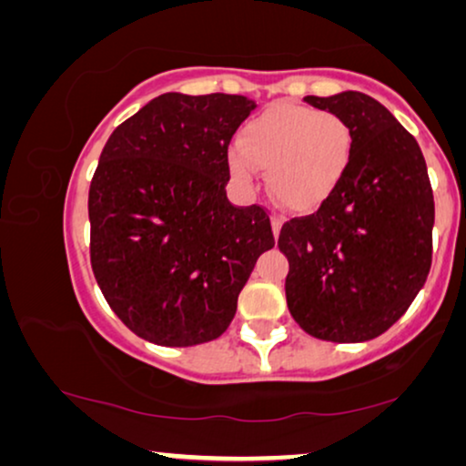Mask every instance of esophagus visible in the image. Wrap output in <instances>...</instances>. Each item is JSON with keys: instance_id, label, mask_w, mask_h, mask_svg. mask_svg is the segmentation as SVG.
Returning <instances> with one entry per match:
<instances>
[{"instance_id": "34e87169", "label": "esophagus", "mask_w": 466, "mask_h": 466, "mask_svg": "<svg viewBox=\"0 0 466 466\" xmlns=\"http://www.w3.org/2000/svg\"><path fill=\"white\" fill-rule=\"evenodd\" d=\"M280 228H283V218H280V215H272V230H274V236L280 234Z\"/></svg>"}]
</instances>
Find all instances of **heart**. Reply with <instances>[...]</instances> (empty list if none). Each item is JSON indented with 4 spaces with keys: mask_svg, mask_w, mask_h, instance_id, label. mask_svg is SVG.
<instances>
[{
    "mask_svg": "<svg viewBox=\"0 0 466 466\" xmlns=\"http://www.w3.org/2000/svg\"><path fill=\"white\" fill-rule=\"evenodd\" d=\"M357 133L346 117L301 105H274L242 128L228 167L240 186L266 170L270 192L293 211H312L349 173Z\"/></svg>",
    "mask_w": 466,
    "mask_h": 466,
    "instance_id": "b5f03b06",
    "label": "heart"
}]
</instances>
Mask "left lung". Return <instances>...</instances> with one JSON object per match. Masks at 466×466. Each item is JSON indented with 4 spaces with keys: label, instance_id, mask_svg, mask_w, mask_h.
<instances>
[{
    "label": "left lung",
    "instance_id": "8db88e82",
    "mask_svg": "<svg viewBox=\"0 0 466 466\" xmlns=\"http://www.w3.org/2000/svg\"><path fill=\"white\" fill-rule=\"evenodd\" d=\"M357 133L349 173L317 211L280 228L287 306L310 336L365 342L397 323L427 283L435 200L420 146L363 93L306 96Z\"/></svg>",
    "mask_w": 466,
    "mask_h": 466
}]
</instances>
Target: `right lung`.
<instances>
[{
    "label": "right lung",
    "instance_id": "add662e5",
    "mask_svg": "<svg viewBox=\"0 0 466 466\" xmlns=\"http://www.w3.org/2000/svg\"><path fill=\"white\" fill-rule=\"evenodd\" d=\"M253 107L240 95L167 93L105 143L88 192L90 264L111 310L147 342L219 338L274 247L268 208L226 196L228 147Z\"/></svg>",
    "mask_w": 466,
    "mask_h": 466
}]
</instances>
